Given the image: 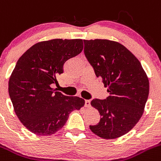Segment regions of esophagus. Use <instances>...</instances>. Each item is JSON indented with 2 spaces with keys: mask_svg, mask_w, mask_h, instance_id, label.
Returning a JSON list of instances; mask_svg holds the SVG:
<instances>
[{
  "mask_svg": "<svg viewBox=\"0 0 161 161\" xmlns=\"http://www.w3.org/2000/svg\"><path fill=\"white\" fill-rule=\"evenodd\" d=\"M85 106L86 107H90L91 106V101L90 100H85Z\"/></svg>",
  "mask_w": 161,
  "mask_h": 161,
  "instance_id": "1",
  "label": "esophagus"
}]
</instances>
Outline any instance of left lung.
Here are the masks:
<instances>
[{
	"label": "left lung",
	"mask_w": 161,
	"mask_h": 161,
	"mask_svg": "<svg viewBox=\"0 0 161 161\" xmlns=\"http://www.w3.org/2000/svg\"><path fill=\"white\" fill-rule=\"evenodd\" d=\"M83 42L86 58L109 93L106 99L91 101L101 119L90 129L100 137L115 139L130 132L143 114L148 77L139 60L121 43L98 39Z\"/></svg>",
	"instance_id": "8db88e82"
}]
</instances>
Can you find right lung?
Returning a JSON list of instances; mask_svg holds the SVG:
<instances>
[{
	"label": "right lung",
	"mask_w": 161,
	"mask_h": 161,
	"mask_svg": "<svg viewBox=\"0 0 161 161\" xmlns=\"http://www.w3.org/2000/svg\"><path fill=\"white\" fill-rule=\"evenodd\" d=\"M82 40L55 39L36 43L18 59L8 82V94L15 113L31 133L54 134L62 129L74 110L85 101L69 97L51 87L58 84L67 60L81 53Z\"/></svg>",
	"instance_id": "add662e5"
}]
</instances>
